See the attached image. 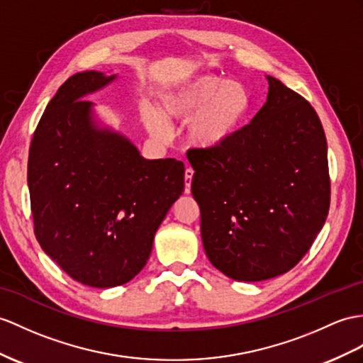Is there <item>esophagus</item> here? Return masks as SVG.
<instances>
[{"label": "esophagus", "mask_w": 363, "mask_h": 363, "mask_svg": "<svg viewBox=\"0 0 363 363\" xmlns=\"http://www.w3.org/2000/svg\"><path fill=\"white\" fill-rule=\"evenodd\" d=\"M192 177H194V169L191 166L186 167L184 171V192L189 194L191 192V183H192Z\"/></svg>", "instance_id": "1"}]
</instances>
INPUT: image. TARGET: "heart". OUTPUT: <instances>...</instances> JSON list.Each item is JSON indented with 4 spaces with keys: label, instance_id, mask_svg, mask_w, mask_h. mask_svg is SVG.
I'll use <instances>...</instances> for the list:
<instances>
[{
    "label": "heart",
    "instance_id": "obj_1",
    "mask_svg": "<svg viewBox=\"0 0 363 363\" xmlns=\"http://www.w3.org/2000/svg\"><path fill=\"white\" fill-rule=\"evenodd\" d=\"M252 108L246 86L212 74L196 75L171 86L160 96L164 118L189 121V140L200 149H217L242 128ZM145 125L155 138H166L169 126L152 109L143 112Z\"/></svg>",
    "mask_w": 363,
    "mask_h": 363
}]
</instances>
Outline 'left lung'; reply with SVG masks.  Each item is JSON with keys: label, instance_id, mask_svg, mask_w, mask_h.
<instances>
[{"label": "left lung", "instance_id": "1", "mask_svg": "<svg viewBox=\"0 0 363 363\" xmlns=\"http://www.w3.org/2000/svg\"><path fill=\"white\" fill-rule=\"evenodd\" d=\"M268 100L250 125L217 149L188 151L205 252L238 281L293 269L330 209L328 149L319 115L277 78L268 77Z\"/></svg>", "mask_w": 363, "mask_h": 363}]
</instances>
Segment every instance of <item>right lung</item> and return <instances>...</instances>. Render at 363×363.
Here are the masks:
<instances>
[{
  "instance_id": "1",
  "label": "right lung",
  "mask_w": 363,
  "mask_h": 363,
  "mask_svg": "<svg viewBox=\"0 0 363 363\" xmlns=\"http://www.w3.org/2000/svg\"><path fill=\"white\" fill-rule=\"evenodd\" d=\"M115 75L87 70L60 87L33 132L28 183L43 251L79 284L112 288L145 268L154 235L184 189V164L146 160L92 123L86 94Z\"/></svg>"
}]
</instances>
